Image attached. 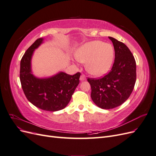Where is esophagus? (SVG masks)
<instances>
[{
  "mask_svg": "<svg viewBox=\"0 0 156 156\" xmlns=\"http://www.w3.org/2000/svg\"><path fill=\"white\" fill-rule=\"evenodd\" d=\"M86 79V76L84 74H82L81 76H80V80L81 81H84Z\"/></svg>",
  "mask_w": 156,
  "mask_h": 156,
  "instance_id": "obj_1",
  "label": "esophagus"
}]
</instances>
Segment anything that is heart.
<instances>
[{"label": "heart", "instance_id": "obj_1", "mask_svg": "<svg viewBox=\"0 0 156 156\" xmlns=\"http://www.w3.org/2000/svg\"><path fill=\"white\" fill-rule=\"evenodd\" d=\"M115 50L111 44L101 41L88 42L80 48L76 53L77 59L86 63V69L90 74L101 76L111 67Z\"/></svg>", "mask_w": 156, "mask_h": 156}]
</instances>
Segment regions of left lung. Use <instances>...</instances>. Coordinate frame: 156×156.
I'll list each match as a JSON object with an SVG mask.
<instances>
[{"label": "left lung", "mask_w": 156, "mask_h": 156, "mask_svg": "<svg viewBox=\"0 0 156 156\" xmlns=\"http://www.w3.org/2000/svg\"><path fill=\"white\" fill-rule=\"evenodd\" d=\"M115 49V62L108 73L101 78H88L91 86V98L103 109L121 105L134 88L136 81V62L129 48L114 37H108Z\"/></svg>", "instance_id": "8db88e82"}]
</instances>
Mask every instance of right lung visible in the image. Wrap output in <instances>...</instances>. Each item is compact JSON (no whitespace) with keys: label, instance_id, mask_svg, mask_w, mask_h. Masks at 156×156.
<instances>
[{"label":"right lung","instance_id":"add662e5","mask_svg":"<svg viewBox=\"0 0 156 156\" xmlns=\"http://www.w3.org/2000/svg\"><path fill=\"white\" fill-rule=\"evenodd\" d=\"M36 40L27 50L20 63V81L27 100L36 107L48 111L62 110L68 104L79 84L81 73L73 75L60 72L49 78L39 79L31 73V58L34 51L43 42Z\"/></svg>","mask_w":156,"mask_h":156}]
</instances>
